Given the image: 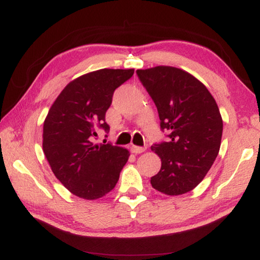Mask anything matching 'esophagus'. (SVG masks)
Listing matches in <instances>:
<instances>
[{
	"label": "esophagus",
	"mask_w": 260,
	"mask_h": 260,
	"mask_svg": "<svg viewBox=\"0 0 260 260\" xmlns=\"http://www.w3.org/2000/svg\"><path fill=\"white\" fill-rule=\"evenodd\" d=\"M145 147H137V145H133L131 147V151L134 152V154H142V152L145 151Z\"/></svg>",
	"instance_id": "34e87169"
}]
</instances>
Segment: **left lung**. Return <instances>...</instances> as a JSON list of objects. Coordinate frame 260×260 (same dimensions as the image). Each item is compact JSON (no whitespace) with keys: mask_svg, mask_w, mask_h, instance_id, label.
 I'll return each instance as SVG.
<instances>
[{"mask_svg":"<svg viewBox=\"0 0 260 260\" xmlns=\"http://www.w3.org/2000/svg\"><path fill=\"white\" fill-rule=\"evenodd\" d=\"M158 111L161 130L168 142L151 145L161 158L152 188L181 195L204 180L219 154L222 118L215 99L201 81L186 71L156 66L136 71Z\"/></svg>","mask_w":260,"mask_h":260,"instance_id":"obj_1","label":"left lung"}]
</instances>
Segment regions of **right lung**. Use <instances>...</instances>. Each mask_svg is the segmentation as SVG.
Returning a JSON list of instances; mask_svg holds the SVG:
<instances>
[{"mask_svg":"<svg viewBox=\"0 0 260 260\" xmlns=\"http://www.w3.org/2000/svg\"><path fill=\"white\" fill-rule=\"evenodd\" d=\"M134 70L103 69L71 81L58 95L44 122L42 149L60 182L86 200L104 197L115 188L129 158L126 149L93 144L92 136L110 126L105 113L113 92L129 80Z\"/></svg>","mask_w":260,"mask_h":260,"instance_id":"add662e5","label":"right lung"}]
</instances>
